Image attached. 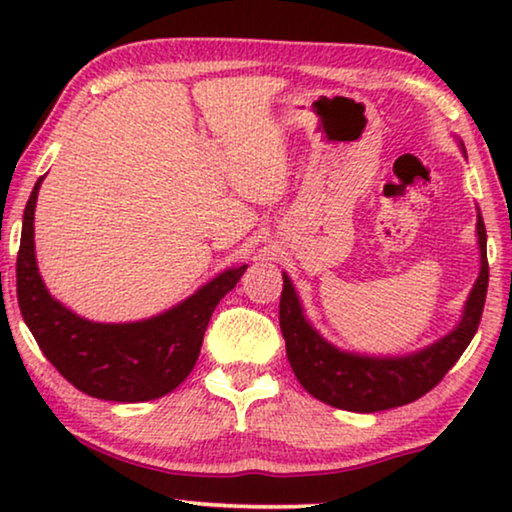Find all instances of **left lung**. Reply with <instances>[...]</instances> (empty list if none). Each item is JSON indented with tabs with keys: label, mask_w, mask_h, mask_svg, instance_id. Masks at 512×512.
Returning <instances> with one entry per match:
<instances>
[{
	"label": "left lung",
	"mask_w": 512,
	"mask_h": 512,
	"mask_svg": "<svg viewBox=\"0 0 512 512\" xmlns=\"http://www.w3.org/2000/svg\"><path fill=\"white\" fill-rule=\"evenodd\" d=\"M475 233L480 247V272L468 293L459 324L440 340L403 356H368L335 347L305 317L296 286L282 272L279 326L286 340V356L307 394L340 410L380 412L417 401L436 387L473 340L485 307L489 265L487 233L480 209Z\"/></svg>",
	"instance_id": "8db88e82"
}]
</instances>
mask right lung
Returning <instances> with one entry per match:
<instances>
[{
    "label": "right lung",
    "instance_id": "right-lung-1",
    "mask_svg": "<svg viewBox=\"0 0 512 512\" xmlns=\"http://www.w3.org/2000/svg\"><path fill=\"white\" fill-rule=\"evenodd\" d=\"M41 181L44 177L25 205L16 263L18 305L41 352L67 382L102 401L144 403L170 394L193 370L212 312L240 282L247 265L223 270L156 317L125 324L79 317L48 293L37 268L34 207Z\"/></svg>",
    "mask_w": 512,
    "mask_h": 512
}]
</instances>
